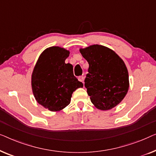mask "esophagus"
Returning a JSON list of instances; mask_svg holds the SVG:
<instances>
[{"label": "esophagus", "mask_w": 156, "mask_h": 156, "mask_svg": "<svg viewBox=\"0 0 156 156\" xmlns=\"http://www.w3.org/2000/svg\"><path fill=\"white\" fill-rule=\"evenodd\" d=\"M78 79L79 81H80V82L82 83H83V81H84V77H83V76H79Z\"/></svg>", "instance_id": "esophagus-1"}]
</instances>
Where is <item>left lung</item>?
<instances>
[{
	"instance_id": "1",
	"label": "left lung",
	"mask_w": 156,
	"mask_h": 156,
	"mask_svg": "<svg viewBox=\"0 0 156 156\" xmlns=\"http://www.w3.org/2000/svg\"><path fill=\"white\" fill-rule=\"evenodd\" d=\"M89 64L85 87L100 110H109L122 102L129 90V73L122 59L112 50L95 44L80 49Z\"/></svg>"
}]
</instances>
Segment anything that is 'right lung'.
Segmentation results:
<instances>
[{"instance_id": "obj_1", "label": "right lung", "mask_w": 156, "mask_h": 156, "mask_svg": "<svg viewBox=\"0 0 156 156\" xmlns=\"http://www.w3.org/2000/svg\"><path fill=\"white\" fill-rule=\"evenodd\" d=\"M69 51L51 47L39 56L32 75V88L37 102L50 111H60L70 104L72 94L83 84L73 75V66L66 63Z\"/></svg>"}]
</instances>
